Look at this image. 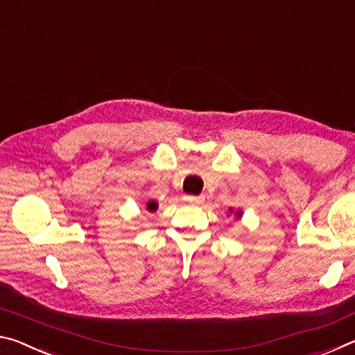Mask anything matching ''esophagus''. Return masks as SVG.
Returning <instances> with one entry per match:
<instances>
[{"label":"esophagus","mask_w":355,"mask_h":355,"mask_svg":"<svg viewBox=\"0 0 355 355\" xmlns=\"http://www.w3.org/2000/svg\"><path fill=\"white\" fill-rule=\"evenodd\" d=\"M184 200L191 203V205H200V203H203V196H186Z\"/></svg>","instance_id":"34e87169"}]
</instances>
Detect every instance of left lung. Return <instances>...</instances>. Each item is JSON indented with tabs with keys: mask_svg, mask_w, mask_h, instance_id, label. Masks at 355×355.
Returning <instances> with one entry per match:
<instances>
[{
	"mask_svg": "<svg viewBox=\"0 0 355 355\" xmlns=\"http://www.w3.org/2000/svg\"><path fill=\"white\" fill-rule=\"evenodd\" d=\"M228 211H230V213H233V208H230V209H228ZM235 214L238 216V218H241V211H236Z\"/></svg>",
	"mask_w": 355,
	"mask_h": 355,
	"instance_id": "left-lung-1",
	"label": "left lung"
}]
</instances>
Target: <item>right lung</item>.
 I'll return each mask as SVG.
<instances>
[{
    "label": "right lung",
    "mask_w": 355,
    "mask_h": 355,
    "mask_svg": "<svg viewBox=\"0 0 355 355\" xmlns=\"http://www.w3.org/2000/svg\"><path fill=\"white\" fill-rule=\"evenodd\" d=\"M147 209L148 211H156V209H158V203H156L155 200H150L147 203Z\"/></svg>",
    "instance_id": "add662e5"
}]
</instances>
